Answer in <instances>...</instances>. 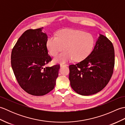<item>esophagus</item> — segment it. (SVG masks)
Masks as SVG:
<instances>
[{
    "label": "esophagus",
    "instance_id": "obj_1",
    "mask_svg": "<svg viewBox=\"0 0 125 125\" xmlns=\"http://www.w3.org/2000/svg\"><path fill=\"white\" fill-rule=\"evenodd\" d=\"M64 66H68L67 64H60V67H64Z\"/></svg>",
    "mask_w": 125,
    "mask_h": 125
}]
</instances>
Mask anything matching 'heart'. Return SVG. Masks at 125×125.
<instances>
[{
    "label": "heart",
    "instance_id": "heart-1",
    "mask_svg": "<svg viewBox=\"0 0 125 125\" xmlns=\"http://www.w3.org/2000/svg\"><path fill=\"white\" fill-rule=\"evenodd\" d=\"M94 44V38L91 33L79 30L64 29L57 33V36H52L46 42L47 48L52 56L57 55L61 50H65L56 56L53 62L64 63L73 58L81 61L91 52Z\"/></svg>",
    "mask_w": 125,
    "mask_h": 125
}]
</instances>
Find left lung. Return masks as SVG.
<instances>
[{
	"label": "left lung",
	"instance_id": "left-lung-1",
	"mask_svg": "<svg viewBox=\"0 0 125 125\" xmlns=\"http://www.w3.org/2000/svg\"><path fill=\"white\" fill-rule=\"evenodd\" d=\"M115 60L112 43L106 37L99 34L94 49L85 59L69 65V79L71 87L82 95L100 91L112 76Z\"/></svg>",
	"mask_w": 125,
	"mask_h": 125
}]
</instances>
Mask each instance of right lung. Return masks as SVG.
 <instances>
[{"label": "right lung", "instance_id": "right-lung-1", "mask_svg": "<svg viewBox=\"0 0 125 125\" xmlns=\"http://www.w3.org/2000/svg\"><path fill=\"white\" fill-rule=\"evenodd\" d=\"M28 30L19 38L11 53V66L21 87L28 94L40 96L56 85L59 65L46 67L52 58L48 54V36L42 29Z\"/></svg>", "mask_w": 125, "mask_h": 125}]
</instances>
